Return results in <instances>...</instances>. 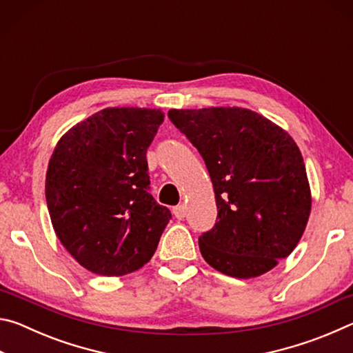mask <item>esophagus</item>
<instances>
[{
	"instance_id": "34e87169",
	"label": "esophagus",
	"mask_w": 353,
	"mask_h": 353,
	"mask_svg": "<svg viewBox=\"0 0 353 353\" xmlns=\"http://www.w3.org/2000/svg\"><path fill=\"white\" fill-rule=\"evenodd\" d=\"M172 213H174V216L177 219H183L185 216H187V207H185L183 204L176 205L174 208H172Z\"/></svg>"
}]
</instances>
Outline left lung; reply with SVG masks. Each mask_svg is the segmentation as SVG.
I'll return each instance as SVG.
<instances>
[{"label":"left lung","instance_id":"left-lung-1","mask_svg":"<svg viewBox=\"0 0 353 353\" xmlns=\"http://www.w3.org/2000/svg\"><path fill=\"white\" fill-rule=\"evenodd\" d=\"M210 174L218 221L199 236L204 260L230 277L250 279L286 259L305 230L312 191L288 132L241 107L171 109Z\"/></svg>","mask_w":353,"mask_h":353}]
</instances>
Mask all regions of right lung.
Returning a JSON list of instances; mask_svg holds the SVG:
<instances>
[{"instance_id": "right-lung-1", "label": "right lung", "mask_w": 353, "mask_h": 353, "mask_svg": "<svg viewBox=\"0 0 353 353\" xmlns=\"http://www.w3.org/2000/svg\"><path fill=\"white\" fill-rule=\"evenodd\" d=\"M163 118L160 109L109 107L57 141L46 171L48 212L85 270L124 276L157 249L171 212L148 191L146 151Z\"/></svg>"}]
</instances>
